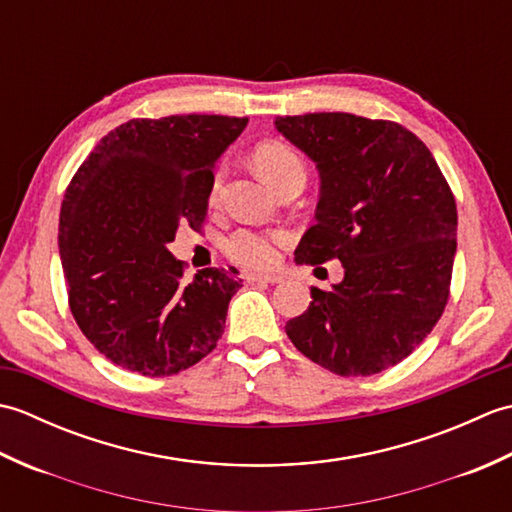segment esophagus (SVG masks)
<instances>
[{
  "label": "esophagus",
  "instance_id": "1",
  "mask_svg": "<svg viewBox=\"0 0 512 512\" xmlns=\"http://www.w3.org/2000/svg\"><path fill=\"white\" fill-rule=\"evenodd\" d=\"M246 281H250V284H255V281H259V284H281V281H284V277L268 275V273H248Z\"/></svg>",
  "mask_w": 512,
  "mask_h": 512
}]
</instances>
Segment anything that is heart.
Listing matches in <instances>:
<instances>
[{
	"label": "heart",
	"mask_w": 512,
	"mask_h": 512,
	"mask_svg": "<svg viewBox=\"0 0 512 512\" xmlns=\"http://www.w3.org/2000/svg\"><path fill=\"white\" fill-rule=\"evenodd\" d=\"M253 165L262 173L266 182L277 184L286 176L295 171H303V162L297 156L295 149H290L277 140H266V143L257 145L253 151ZM220 184V176L215 178V189ZM288 235L284 231H255V228H239L231 237L226 239V253L231 255L235 262L244 266L266 268L277 262L279 248L286 246Z\"/></svg>",
	"instance_id": "1"
}]
</instances>
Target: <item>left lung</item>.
I'll return each instance as SVG.
<instances>
[{"mask_svg": "<svg viewBox=\"0 0 512 512\" xmlns=\"http://www.w3.org/2000/svg\"><path fill=\"white\" fill-rule=\"evenodd\" d=\"M275 127L317 162V224L297 264L339 259L334 290L312 288L286 323L297 350L339 376H372L427 339L449 301L458 209L422 140L394 121L319 112L277 116Z\"/></svg>", "mask_w": 512, "mask_h": 512, "instance_id": "left-lung-1", "label": "left lung"}]
</instances>
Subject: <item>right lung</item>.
I'll list each match as a JSON object with an SVG mask.
<instances>
[{
  "label": "right lung",
  "instance_id": "1",
  "mask_svg": "<svg viewBox=\"0 0 512 512\" xmlns=\"http://www.w3.org/2000/svg\"><path fill=\"white\" fill-rule=\"evenodd\" d=\"M248 118H132L99 140L65 189L59 253L72 317L114 365L171 376L215 350L242 279L224 268L184 281L167 244L200 231L215 160Z\"/></svg>",
  "mask_w": 512,
  "mask_h": 512
}]
</instances>
